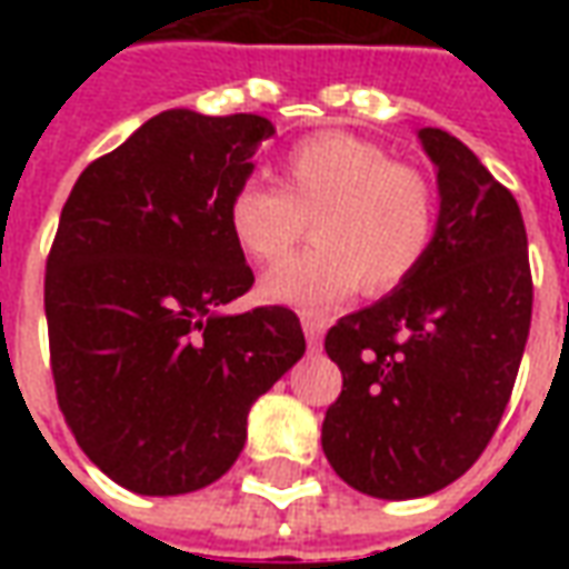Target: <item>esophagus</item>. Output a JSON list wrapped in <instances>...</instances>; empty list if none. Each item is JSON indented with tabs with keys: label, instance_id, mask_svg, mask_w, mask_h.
<instances>
[{
	"label": "esophagus",
	"instance_id": "esophagus-1",
	"mask_svg": "<svg viewBox=\"0 0 569 569\" xmlns=\"http://www.w3.org/2000/svg\"><path fill=\"white\" fill-rule=\"evenodd\" d=\"M301 329H305V338H308V347L317 353L322 347V332H326V326L320 320H301Z\"/></svg>",
	"mask_w": 569,
	"mask_h": 569
}]
</instances>
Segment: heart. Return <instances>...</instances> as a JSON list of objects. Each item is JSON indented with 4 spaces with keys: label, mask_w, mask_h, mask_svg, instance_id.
<instances>
[{
    "label": "heart",
    "mask_w": 569,
    "mask_h": 569,
    "mask_svg": "<svg viewBox=\"0 0 569 569\" xmlns=\"http://www.w3.org/2000/svg\"><path fill=\"white\" fill-rule=\"evenodd\" d=\"M313 219L317 247L264 271L259 296L322 320L357 292L383 296L427 259L436 237V194L427 179L381 146L329 130L280 161V188L243 182L228 200V228L256 261H273Z\"/></svg>",
    "instance_id": "b5f03b06"
}]
</instances>
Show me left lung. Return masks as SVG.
<instances>
[{
    "label": "left lung",
    "mask_w": 569,
    "mask_h": 569,
    "mask_svg": "<svg viewBox=\"0 0 569 569\" xmlns=\"http://www.w3.org/2000/svg\"><path fill=\"white\" fill-rule=\"evenodd\" d=\"M439 219L406 283L326 335L345 390L322 420L338 476L378 500L448 488L488 448L533 308L518 200L448 130L420 128Z\"/></svg>",
    "instance_id": "1"
}]
</instances>
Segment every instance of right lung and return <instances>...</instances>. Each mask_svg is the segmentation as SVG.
<instances>
[{"label": "right lung", "instance_id": "obj_1", "mask_svg": "<svg viewBox=\"0 0 569 569\" xmlns=\"http://www.w3.org/2000/svg\"><path fill=\"white\" fill-rule=\"evenodd\" d=\"M261 116L167 109L84 167L44 273L57 402L81 451L142 497L191 493L243 451L247 415L305 357L252 286L228 200L271 140Z\"/></svg>", "mask_w": 569, "mask_h": 569}]
</instances>
